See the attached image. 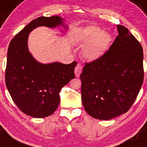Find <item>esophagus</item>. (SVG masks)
I'll return each instance as SVG.
<instances>
[{"label":"esophagus","mask_w":147,"mask_h":147,"mask_svg":"<svg viewBox=\"0 0 147 147\" xmlns=\"http://www.w3.org/2000/svg\"><path fill=\"white\" fill-rule=\"evenodd\" d=\"M82 69H83V67H82V66L80 65V64H77V66L75 68V76H76L77 78H79V77H80V73H81L82 72Z\"/></svg>","instance_id":"1"}]
</instances>
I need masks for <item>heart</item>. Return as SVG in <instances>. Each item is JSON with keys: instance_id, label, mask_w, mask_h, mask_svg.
Listing matches in <instances>:
<instances>
[{"instance_id": "heart-1", "label": "heart", "mask_w": 147, "mask_h": 147, "mask_svg": "<svg viewBox=\"0 0 147 147\" xmlns=\"http://www.w3.org/2000/svg\"><path fill=\"white\" fill-rule=\"evenodd\" d=\"M77 40L80 46H83V57L88 61H94L104 57L109 51L112 37L100 27L88 26L80 31Z\"/></svg>"}]
</instances>
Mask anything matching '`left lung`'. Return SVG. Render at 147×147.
Segmentation results:
<instances>
[{
	"mask_svg": "<svg viewBox=\"0 0 147 147\" xmlns=\"http://www.w3.org/2000/svg\"><path fill=\"white\" fill-rule=\"evenodd\" d=\"M104 57L86 64L80 75L81 98L90 116L108 120L128 111L144 80L143 49L123 25Z\"/></svg>",
	"mask_w": 147,
	"mask_h": 147,
	"instance_id": "left-lung-1",
	"label": "left lung"
}]
</instances>
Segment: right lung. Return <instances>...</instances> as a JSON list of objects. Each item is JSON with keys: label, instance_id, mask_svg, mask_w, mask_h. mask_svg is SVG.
<instances>
[{"label": "right lung", "instance_id": "add662e5", "mask_svg": "<svg viewBox=\"0 0 147 147\" xmlns=\"http://www.w3.org/2000/svg\"><path fill=\"white\" fill-rule=\"evenodd\" d=\"M64 20L58 16L37 18L16 34L9 44L5 85L16 106L30 117L42 118L52 115L59 105L60 90L75 78L76 61L42 64L28 49L29 34L34 29L63 26L67 30Z\"/></svg>", "mask_w": 147, "mask_h": 147}]
</instances>
